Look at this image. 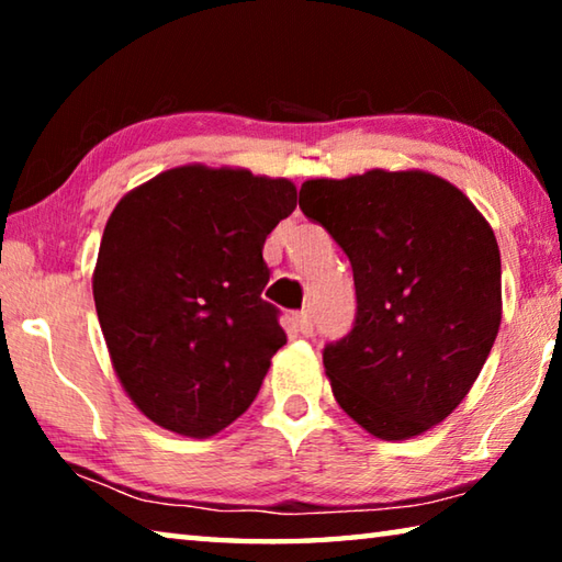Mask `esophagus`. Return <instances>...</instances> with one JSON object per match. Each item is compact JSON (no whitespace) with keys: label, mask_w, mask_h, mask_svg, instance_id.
Returning <instances> with one entry per match:
<instances>
[{"label":"esophagus","mask_w":562,"mask_h":562,"mask_svg":"<svg viewBox=\"0 0 562 562\" xmlns=\"http://www.w3.org/2000/svg\"><path fill=\"white\" fill-rule=\"evenodd\" d=\"M294 327H297V331L304 337L312 335V329H315V322H312L310 312H297V315H294Z\"/></svg>","instance_id":"esophagus-1"}]
</instances>
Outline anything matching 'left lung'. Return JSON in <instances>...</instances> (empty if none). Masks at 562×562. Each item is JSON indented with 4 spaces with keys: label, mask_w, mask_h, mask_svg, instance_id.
Wrapping results in <instances>:
<instances>
[{
    "label": "left lung",
    "mask_w": 562,
    "mask_h": 562,
    "mask_svg": "<svg viewBox=\"0 0 562 562\" xmlns=\"http://www.w3.org/2000/svg\"><path fill=\"white\" fill-rule=\"evenodd\" d=\"M300 207L355 272V327L322 351L337 404L376 439L429 431L471 392L498 335L493 227L426 170L304 180Z\"/></svg>",
    "instance_id": "1"
}]
</instances>
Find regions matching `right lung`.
Instances as JSON below:
<instances>
[{"label":"right lung","mask_w":562,"mask_h":562,"mask_svg":"<svg viewBox=\"0 0 562 562\" xmlns=\"http://www.w3.org/2000/svg\"><path fill=\"white\" fill-rule=\"evenodd\" d=\"M294 205L288 178L188 164L113 207L93 302L123 392L160 429L207 439L258 396L288 341L262 245Z\"/></svg>","instance_id":"obj_1"}]
</instances>
